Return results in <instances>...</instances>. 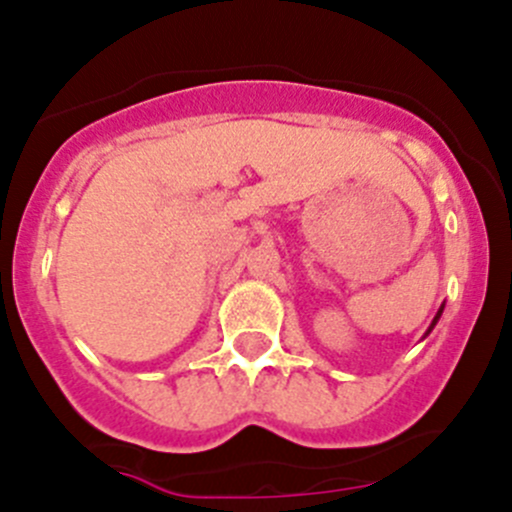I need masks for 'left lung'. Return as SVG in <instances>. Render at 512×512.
Returning a JSON list of instances; mask_svg holds the SVG:
<instances>
[{"label": "left lung", "instance_id": "8db88e82", "mask_svg": "<svg viewBox=\"0 0 512 512\" xmlns=\"http://www.w3.org/2000/svg\"><path fill=\"white\" fill-rule=\"evenodd\" d=\"M438 317H441V312H438V314H436V319H433V324H436V322H438Z\"/></svg>", "mask_w": 512, "mask_h": 512}]
</instances>
